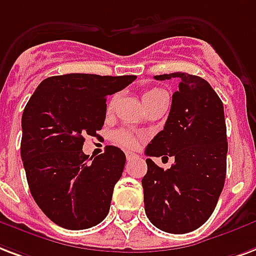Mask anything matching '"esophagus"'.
Returning <instances> with one entry per match:
<instances>
[{
  "mask_svg": "<svg viewBox=\"0 0 256 256\" xmlns=\"http://www.w3.org/2000/svg\"><path fill=\"white\" fill-rule=\"evenodd\" d=\"M126 158H128V161H132V160L138 158V156L132 153V152H126Z\"/></svg>",
  "mask_w": 256,
  "mask_h": 256,
  "instance_id": "34e87169",
  "label": "esophagus"
}]
</instances>
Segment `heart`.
Returning a JSON list of instances; mask_svg holds the SVG:
<instances>
[{
	"instance_id": "1",
	"label": "heart",
	"mask_w": 256,
	"mask_h": 256,
	"mask_svg": "<svg viewBox=\"0 0 256 256\" xmlns=\"http://www.w3.org/2000/svg\"><path fill=\"white\" fill-rule=\"evenodd\" d=\"M162 94H166L164 90L161 88H150L148 91L144 92V103H148L150 102L152 99L154 98L160 96V95H162ZM114 102H115V98L114 99H111L110 103H108V108L114 106ZM112 140H114L118 145L124 146V148H136L138 145V140H136V136L132 134V132H128V130H120V132H114V136H112Z\"/></svg>"
}]
</instances>
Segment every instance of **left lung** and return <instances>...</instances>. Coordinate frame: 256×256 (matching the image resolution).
<instances>
[{
  "label": "left lung",
  "instance_id": "left-lung-1",
  "mask_svg": "<svg viewBox=\"0 0 256 256\" xmlns=\"http://www.w3.org/2000/svg\"><path fill=\"white\" fill-rule=\"evenodd\" d=\"M177 78L178 90L164 130L145 150L149 157H174L170 169L146 160L142 178L146 216L169 234H186L202 227L214 212L227 172V128L223 102L202 78L185 72L154 76Z\"/></svg>",
  "mask_w": 256,
  "mask_h": 256
}]
</instances>
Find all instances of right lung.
<instances>
[{"mask_svg":"<svg viewBox=\"0 0 256 256\" xmlns=\"http://www.w3.org/2000/svg\"><path fill=\"white\" fill-rule=\"evenodd\" d=\"M136 76L67 74L38 84L22 112L21 160L33 198L54 223L86 230L110 210L126 156L107 146L91 157L83 153L86 136H96L106 120L107 95Z\"/></svg>","mask_w":256,"mask_h":256,"instance_id":"obj_1","label":"right lung"}]
</instances>
